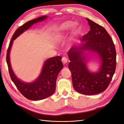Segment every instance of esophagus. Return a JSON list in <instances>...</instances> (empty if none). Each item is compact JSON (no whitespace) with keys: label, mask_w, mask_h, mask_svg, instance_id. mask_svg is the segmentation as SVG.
Instances as JSON below:
<instances>
[{"label":"esophagus","mask_w":124,"mask_h":124,"mask_svg":"<svg viewBox=\"0 0 124 124\" xmlns=\"http://www.w3.org/2000/svg\"><path fill=\"white\" fill-rule=\"evenodd\" d=\"M62 62L63 63V64L65 65L68 62V59H67V58L66 57H63L62 58Z\"/></svg>","instance_id":"obj_1"}]
</instances>
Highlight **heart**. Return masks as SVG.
<instances>
[{"label":"heart","instance_id":"heart-1","mask_svg":"<svg viewBox=\"0 0 124 124\" xmlns=\"http://www.w3.org/2000/svg\"><path fill=\"white\" fill-rule=\"evenodd\" d=\"M73 23L71 21H68L60 24L55 30V38L58 39H62L66 36L67 32L72 26ZM78 29V24L75 23L73 25V34L76 35Z\"/></svg>","mask_w":124,"mask_h":124}]
</instances>
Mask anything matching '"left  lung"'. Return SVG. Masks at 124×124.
<instances>
[{"label": "left lung", "instance_id": "1", "mask_svg": "<svg viewBox=\"0 0 124 124\" xmlns=\"http://www.w3.org/2000/svg\"><path fill=\"white\" fill-rule=\"evenodd\" d=\"M91 31L84 35L81 43L68 52L73 86L82 94L93 95L103 92L109 85L116 68V53L111 37L102 26L86 18ZM99 59L96 71L87 67L89 54Z\"/></svg>", "mask_w": 124, "mask_h": 124}]
</instances>
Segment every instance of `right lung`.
I'll list each match as a JSON object with an SVG mask.
<instances>
[{
  "label": "right lung",
  "instance_id": "right-lung-1",
  "mask_svg": "<svg viewBox=\"0 0 124 124\" xmlns=\"http://www.w3.org/2000/svg\"><path fill=\"white\" fill-rule=\"evenodd\" d=\"M47 18L44 16L29 21L17 29L9 44L7 53V63L8 66L11 80L20 93L26 98L31 100H40L51 96L55 91L56 79L59 72L63 66L61 56H55L46 60L44 62L39 76L31 82H24L18 78L12 68L10 62V51L13 41L31 26L38 22H43Z\"/></svg>",
  "mask_w": 124,
  "mask_h": 124
}]
</instances>
